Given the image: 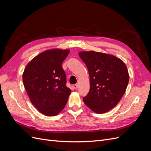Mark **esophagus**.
Wrapping results in <instances>:
<instances>
[{"label":"esophagus","mask_w":151,"mask_h":151,"mask_svg":"<svg viewBox=\"0 0 151 151\" xmlns=\"http://www.w3.org/2000/svg\"><path fill=\"white\" fill-rule=\"evenodd\" d=\"M73 88H74L75 89H77V88H78V84H74V86H73Z\"/></svg>","instance_id":"1"}]
</instances>
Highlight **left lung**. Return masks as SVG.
<instances>
[{"mask_svg": "<svg viewBox=\"0 0 151 151\" xmlns=\"http://www.w3.org/2000/svg\"><path fill=\"white\" fill-rule=\"evenodd\" d=\"M79 55L88 68L90 79L84 103L98 114L111 110L120 102L129 83L125 63L111 55L94 51L81 52Z\"/></svg>", "mask_w": 151, "mask_h": 151, "instance_id": "8db88e82", "label": "left lung"}]
</instances>
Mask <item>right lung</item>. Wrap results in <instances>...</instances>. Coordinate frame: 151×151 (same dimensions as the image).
Masks as SVG:
<instances>
[{
	"instance_id": "obj_1",
	"label": "right lung",
	"mask_w": 151,
	"mask_h": 151,
	"mask_svg": "<svg viewBox=\"0 0 151 151\" xmlns=\"http://www.w3.org/2000/svg\"><path fill=\"white\" fill-rule=\"evenodd\" d=\"M69 52L61 49L47 50L32 59L24 70L22 81L31 103L47 116L60 113L70 94L62 67Z\"/></svg>"
}]
</instances>
